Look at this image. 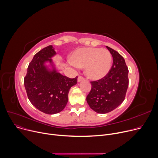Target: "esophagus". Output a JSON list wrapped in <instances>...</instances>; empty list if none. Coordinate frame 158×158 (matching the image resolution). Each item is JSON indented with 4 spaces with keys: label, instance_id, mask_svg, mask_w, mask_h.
Returning a JSON list of instances; mask_svg holds the SVG:
<instances>
[{
    "label": "esophagus",
    "instance_id": "esophagus-1",
    "mask_svg": "<svg viewBox=\"0 0 158 158\" xmlns=\"http://www.w3.org/2000/svg\"><path fill=\"white\" fill-rule=\"evenodd\" d=\"M83 80H84V78H83L82 77L79 76L78 77V82H81V81H83Z\"/></svg>",
    "mask_w": 158,
    "mask_h": 158
}]
</instances>
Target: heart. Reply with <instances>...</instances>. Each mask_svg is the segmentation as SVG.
Listing matches in <instances>:
<instances>
[{"label":"heart","instance_id":"heart-1","mask_svg":"<svg viewBox=\"0 0 158 158\" xmlns=\"http://www.w3.org/2000/svg\"><path fill=\"white\" fill-rule=\"evenodd\" d=\"M69 60L75 67H85L84 73L87 78L99 80L108 73L112 58L106 49L89 47L75 50L71 55Z\"/></svg>","mask_w":158,"mask_h":158}]
</instances>
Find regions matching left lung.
Wrapping results in <instances>:
<instances>
[{"instance_id":"left-lung-1","label":"left lung","mask_w":158,"mask_h":158,"mask_svg":"<svg viewBox=\"0 0 158 158\" xmlns=\"http://www.w3.org/2000/svg\"><path fill=\"white\" fill-rule=\"evenodd\" d=\"M113 57V64L107 75L91 81V90L87 102L98 114L112 112L124 101L129 84L128 68L123 57L117 51L106 46Z\"/></svg>"}]
</instances>
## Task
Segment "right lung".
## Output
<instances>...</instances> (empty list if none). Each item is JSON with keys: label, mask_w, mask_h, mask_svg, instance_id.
<instances>
[{"label": "right lung", "mask_w": 158, "mask_h": 158, "mask_svg": "<svg viewBox=\"0 0 158 158\" xmlns=\"http://www.w3.org/2000/svg\"><path fill=\"white\" fill-rule=\"evenodd\" d=\"M56 55L52 45L37 53L29 64L24 78L27 94L33 106L46 114L60 112L68 101L69 89L77 78H69L59 73L52 60ZM46 63H49L47 66Z\"/></svg>", "instance_id": "1"}]
</instances>
